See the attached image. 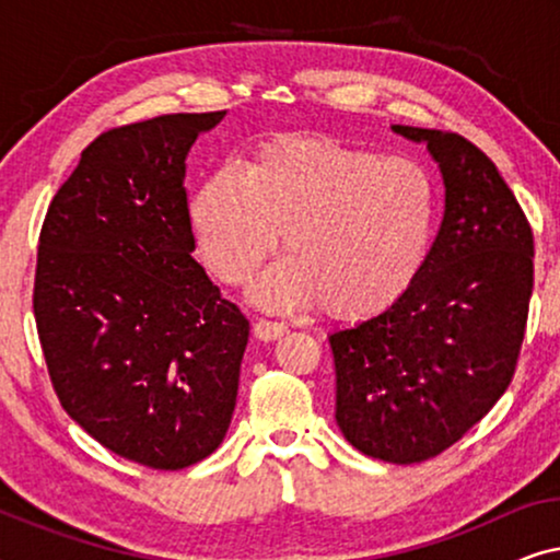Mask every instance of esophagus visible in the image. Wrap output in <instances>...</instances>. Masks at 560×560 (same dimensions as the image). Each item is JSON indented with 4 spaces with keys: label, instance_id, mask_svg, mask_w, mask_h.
I'll list each match as a JSON object with an SVG mask.
<instances>
[{
    "label": "esophagus",
    "instance_id": "esophagus-1",
    "mask_svg": "<svg viewBox=\"0 0 560 560\" xmlns=\"http://www.w3.org/2000/svg\"><path fill=\"white\" fill-rule=\"evenodd\" d=\"M252 331H255L259 341H275V339H280V336L288 334V326L285 324H275V320L259 318L257 324L252 326Z\"/></svg>",
    "mask_w": 560,
    "mask_h": 560
}]
</instances>
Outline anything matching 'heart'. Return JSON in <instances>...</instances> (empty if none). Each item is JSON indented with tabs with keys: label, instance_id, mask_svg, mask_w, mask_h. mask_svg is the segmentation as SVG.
<instances>
[{
	"label": "heart",
	"instance_id": "obj_1",
	"mask_svg": "<svg viewBox=\"0 0 560 560\" xmlns=\"http://www.w3.org/2000/svg\"><path fill=\"white\" fill-rule=\"evenodd\" d=\"M435 180L408 158L311 137L259 144L247 171L224 163L198 186L190 229L206 267L244 285L278 249V267L252 290L272 311L324 303L336 318H366L408 293L435 229Z\"/></svg>",
	"mask_w": 560,
	"mask_h": 560
}]
</instances>
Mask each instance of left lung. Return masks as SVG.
Returning a JSON list of instances; mask_svg holds the SVG:
<instances>
[{
  "label": "left lung",
  "mask_w": 560,
  "mask_h": 560,
  "mask_svg": "<svg viewBox=\"0 0 560 560\" xmlns=\"http://www.w3.org/2000/svg\"><path fill=\"white\" fill-rule=\"evenodd\" d=\"M425 142L446 206L425 265L395 305L328 336L336 423L362 454L418 464L462 439L510 387L533 295V229L492 160L443 129Z\"/></svg>",
  "instance_id": "1"
}]
</instances>
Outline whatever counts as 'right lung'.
Listing matches in <instances>:
<instances>
[{
  "label": "right lung",
  "mask_w": 560,
  "mask_h": 560,
  "mask_svg": "<svg viewBox=\"0 0 560 560\" xmlns=\"http://www.w3.org/2000/svg\"><path fill=\"white\" fill-rule=\"evenodd\" d=\"M226 112L114 127L45 213L35 324L60 405L104 448L158 471L224 441L249 320L196 262L186 158Z\"/></svg>",
  "instance_id": "1"
}]
</instances>
